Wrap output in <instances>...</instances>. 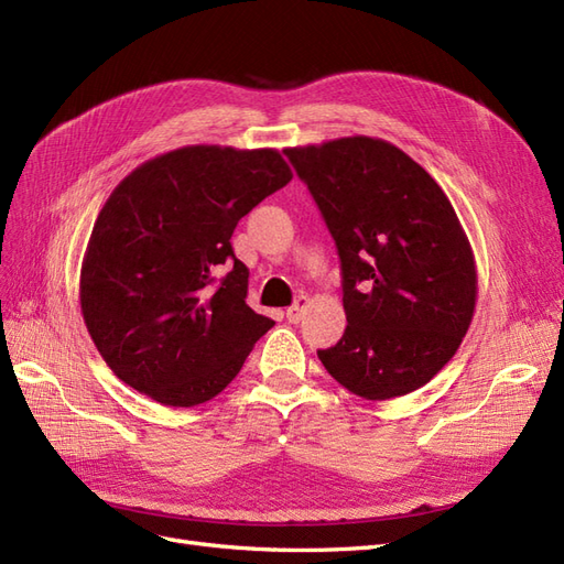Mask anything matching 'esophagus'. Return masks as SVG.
Listing matches in <instances>:
<instances>
[{
	"label": "esophagus",
	"instance_id": "esophagus-1",
	"mask_svg": "<svg viewBox=\"0 0 564 564\" xmlns=\"http://www.w3.org/2000/svg\"><path fill=\"white\" fill-rule=\"evenodd\" d=\"M305 308H308V299H305V296L296 299V301H294V303L289 305V308H286V319L292 322V324L301 322V319H303V313H305Z\"/></svg>",
	"mask_w": 564,
	"mask_h": 564
}]
</instances>
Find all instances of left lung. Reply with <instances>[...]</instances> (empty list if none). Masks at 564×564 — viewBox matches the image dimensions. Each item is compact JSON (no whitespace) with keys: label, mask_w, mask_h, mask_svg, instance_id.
I'll use <instances>...</instances> for the list:
<instances>
[{"label":"left lung","mask_w":564,"mask_h":564,"mask_svg":"<svg viewBox=\"0 0 564 564\" xmlns=\"http://www.w3.org/2000/svg\"><path fill=\"white\" fill-rule=\"evenodd\" d=\"M340 259L348 327L317 350L324 369L365 400L429 383L464 340L477 299L468 237L442 187L381 139L350 135L286 148Z\"/></svg>","instance_id":"left-lung-1"}]
</instances>
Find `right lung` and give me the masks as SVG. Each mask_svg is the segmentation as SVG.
Segmentation results:
<instances>
[{"mask_svg":"<svg viewBox=\"0 0 564 564\" xmlns=\"http://www.w3.org/2000/svg\"><path fill=\"white\" fill-rule=\"evenodd\" d=\"M292 181L272 148L187 145L119 183L82 261V315L106 365L166 406L216 398L272 324L247 305L230 237Z\"/></svg>","mask_w":564,"mask_h":564,"instance_id":"1","label":"right lung"}]
</instances>
